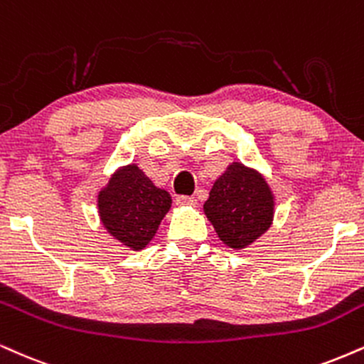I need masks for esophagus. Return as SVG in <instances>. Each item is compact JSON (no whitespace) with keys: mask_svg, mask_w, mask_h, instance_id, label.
I'll return each instance as SVG.
<instances>
[{"mask_svg":"<svg viewBox=\"0 0 364 364\" xmlns=\"http://www.w3.org/2000/svg\"><path fill=\"white\" fill-rule=\"evenodd\" d=\"M178 205H183V207H195L196 205V198L195 196H186V195H179L176 198Z\"/></svg>","mask_w":364,"mask_h":364,"instance_id":"1","label":"esophagus"}]
</instances>
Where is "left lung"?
I'll use <instances>...</instances> for the list:
<instances>
[{"instance_id": "8db88e82", "label": "left lung", "mask_w": 364, "mask_h": 364, "mask_svg": "<svg viewBox=\"0 0 364 364\" xmlns=\"http://www.w3.org/2000/svg\"><path fill=\"white\" fill-rule=\"evenodd\" d=\"M203 210L222 242L244 249L269 229L274 198L257 171L232 163L213 183Z\"/></svg>"}]
</instances>
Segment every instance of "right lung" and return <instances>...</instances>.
Wrapping results in <instances>:
<instances>
[{
  "label": "right lung",
  "instance_id": "add662e5",
  "mask_svg": "<svg viewBox=\"0 0 364 364\" xmlns=\"http://www.w3.org/2000/svg\"><path fill=\"white\" fill-rule=\"evenodd\" d=\"M171 203L168 191L157 188L135 164L118 169L98 195L105 229L132 251L151 242Z\"/></svg>",
  "mask_w": 364,
  "mask_h": 364
}]
</instances>
